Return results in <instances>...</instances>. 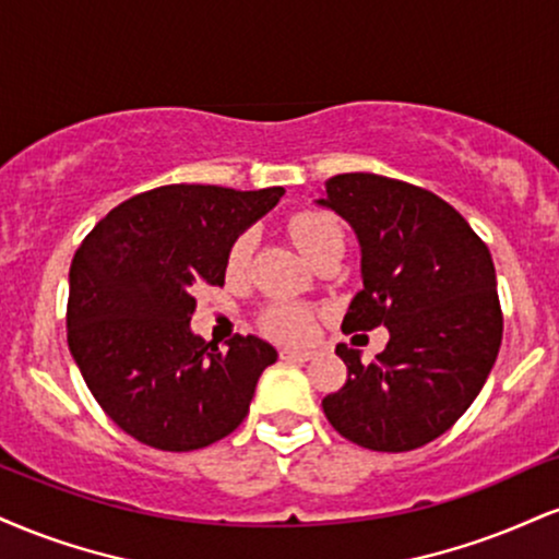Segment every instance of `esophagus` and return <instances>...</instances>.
<instances>
[{"instance_id":"obj_1","label":"esophagus","mask_w":559,"mask_h":559,"mask_svg":"<svg viewBox=\"0 0 559 559\" xmlns=\"http://www.w3.org/2000/svg\"><path fill=\"white\" fill-rule=\"evenodd\" d=\"M318 352L312 348H281V359L284 361H312Z\"/></svg>"}]
</instances>
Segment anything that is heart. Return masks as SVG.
Here are the masks:
<instances>
[{"instance_id": "1", "label": "heart", "mask_w": 559, "mask_h": 559, "mask_svg": "<svg viewBox=\"0 0 559 559\" xmlns=\"http://www.w3.org/2000/svg\"><path fill=\"white\" fill-rule=\"evenodd\" d=\"M288 228H292V237L297 239L301 252H305L309 260L318 258L322 250H328V247L335 245V241H344V234H341V226L335 224L333 215L322 211H305L294 215ZM250 254H252V234H239V237L234 239L231 250H228V258H226L228 278L239 281L241 275L247 273ZM265 328L267 333L281 341H301L307 338L309 331H312V314L299 305H275L267 309Z\"/></svg>"}]
</instances>
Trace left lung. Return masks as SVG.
Here are the masks:
<instances>
[{
  "label": "left lung",
  "mask_w": 559,
  "mask_h": 559,
  "mask_svg": "<svg viewBox=\"0 0 559 559\" xmlns=\"http://www.w3.org/2000/svg\"><path fill=\"white\" fill-rule=\"evenodd\" d=\"M318 205L354 228L361 250L365 286L341 328L390 333L369 365L356 348L335 346L348 378L322 399V412L361 448L427 445L472 406L500 352L492 254L453 205L380 174L328 179Z\"/></svg>",
  "instance_id": "obj_1"
}]
</instances>
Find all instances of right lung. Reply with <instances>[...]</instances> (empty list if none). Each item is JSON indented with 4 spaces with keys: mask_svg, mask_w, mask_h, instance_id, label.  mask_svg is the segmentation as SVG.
<instances>
[{
    "mask_svg": "<svg viewBox=\"0 0 559 559\" xmlns=\"http://www.w3.org/2000/svg\"><path fill=\"white\" fill-rule=\"evenodd\" d=\"M284 187L239 192L166 185L100 218L70 267L67 344L109 419L143 445L187 453L245 421L278 352L234 335L226 352L192 333V294L224 286L234 239Z\"/></svg>",
    "mask_w": 559,
    "mask_h": 559,
    "instance_id": "obj_1",
    "label": "right lung"
}]
</instances>
